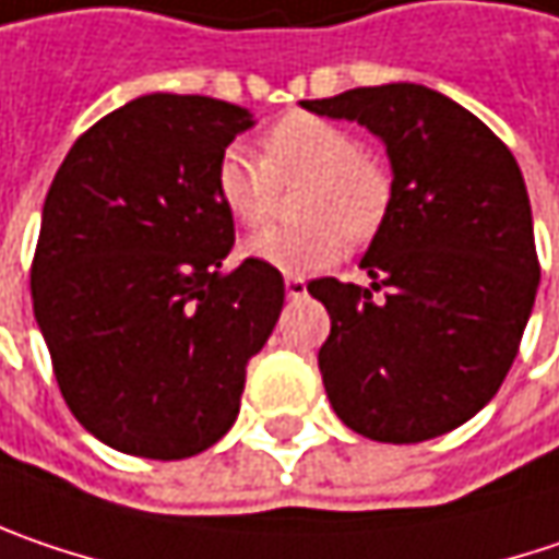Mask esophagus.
I'll use <instances>...</instances> for the list:
<instances>
[{"label":"esophagus","mask_w":559,"mask_h":559,"mask_svg":"<svg viewBox=\"0 0 559 559\" xmlns=\"http://www.w3.org/2000/svg\"><path fill=\"white\" fill-rule=\"evenodd\" d=\"M305 293H308V283L301 276H286V296L289 299H305Z\"/></svg>","instance_id":"1"}]
</instances>
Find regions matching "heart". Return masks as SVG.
<instances>
[{"label":"heart","mask_w":559,"mask_h":559,"mask_svg":"<svg viewBox=\"0 0 559 559\" xmlns=\"http://www.w3.org/2000/svg\"><path fill=\"white\" fill-rule=\"evenodd\" d=\"M308 178L299 213L305 225H276L248 241V254L283 273H311L334 263L343 235L362 241L379 228L388 206V175L359 152L356 136L314 114H286L263 136V155L251 145H228L216 168V187L231 219L254 228L273 213L280 180Z\"/></svg>","instance_id":"obj_1"}]
</instances>
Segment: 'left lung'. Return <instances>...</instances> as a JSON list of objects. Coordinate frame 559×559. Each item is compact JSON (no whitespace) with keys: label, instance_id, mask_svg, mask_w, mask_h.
<instances>
[{"label":"left lung","instance_id":"obj_1","mask_svg":"<svg viewBox=\"0 0 559 559\" xmlns=\"http://www.w3.org/2000/svg\"><path fill=\"white\" fill-rule=\"evenodd\" d=\"M301 107L366 127L391 162V197L359 260L372 283H308L331 314L318 353L331 407L376 442L452 432L493 401L535 308L525 178L487 123L426 85L353 88Z\"/></svg>","mask_w":559,"mask_h":559}]
</instances>
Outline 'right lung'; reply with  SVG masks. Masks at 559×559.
I'll use <instances>...</instances> for the list:
<instances>
[{
	"label": "right lung",
	"mask_w": 559,
	"mask_h": 559,
	"mask_svg": "<svg viewBox=\"0 0 559 559\" xmlns=\"http://www.w3.org/2000/svg\"><path fill=\"white\" fill-rule=\"evenodd\" d=\"M251 127L228 100L142 95L82 133L47 190L34 318L69 411L123 455L216 445L283 311L276 266L222 270L235 219L216 168Z\"/></svg>",
	"instance_id": "right-lung-1"
}]
</instances>
